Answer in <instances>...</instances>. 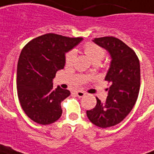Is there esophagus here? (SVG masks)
I'll return each mask as SVG.
<instances>
[{"mask_svg":"<svg viewBox=\"0 0 154 154\" xmlns=\"http://www.w3.org/2000/svg\"><path fill=\"white\" fill-rule=\"evenodd\" d=\"M75 94L77 95V97H84L85 95V93L83 91H75Z\"/></svg>","mask_w":154,"mask_h":154,"instance_id":"obj_1","label":"esophagus"}]
</instances>
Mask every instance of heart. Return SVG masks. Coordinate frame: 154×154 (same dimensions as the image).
I'll use <instances>...</instances> for the list:
<instances>
[{
	"label": "heart",
	"instance_id": "1",
	"mask_svg": "<svg viewBox=\"0 0 154 154\" xmlns=\"http://www.w3.org/2000/svg\"><path fill=\"white\" fill-rule=\"evenodd\" d=\"M84 51L93 62L101 61L105 55V49L93 42H88L84 45ZM76 58V53L73 50H70L66 53L65 57V64L67 65H72L74 63Z\"/></svg>",
	"mask_w": 154,
	"mask_h": 154
}]
</instances>
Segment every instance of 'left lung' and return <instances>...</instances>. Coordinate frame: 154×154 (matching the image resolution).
<instances>
[{"instance_id":"8db88e82","label":"left lung","mask_w":154,"mask_h":154,"mask_svg":"<svg viewBox=\"0 0 154 154\" xmlns=\"http://www.w3.org/2000/svg\"><path fill=\"white\" fill-rule=\"evenodd\" d=\"M94 43L109 53L112 60L105 80L110 83L105 103L97 97L96 106L87 110L95 125L108 128L119 124L135 105L141 82L140 62L133 49L114 37L94 38Z\"/></svg>"}]
</instances>
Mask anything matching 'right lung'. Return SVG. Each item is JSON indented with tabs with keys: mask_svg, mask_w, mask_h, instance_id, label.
Instances as JSON below:
<instances>
[{
	"mask_svg": "<svg viewBox=\"0 0 154 154\" xmlns=\"http://www.w3.org/2000/svg\"><path fill=\"white\" fill-rule=\"evenodd\" d=\"M82 37L55 33L37 37L25 45L18 60L17 89L20 105L30 119L52 124L62 114L60 102L70 95L68 89L53 88L56 72L65 66V54Z\"/></svg>",
	"mask_w": 154,
	"mask_h": 154,
	"instance_id": "right-lung-1",
	"label": "right lung"
}]
</instances>
